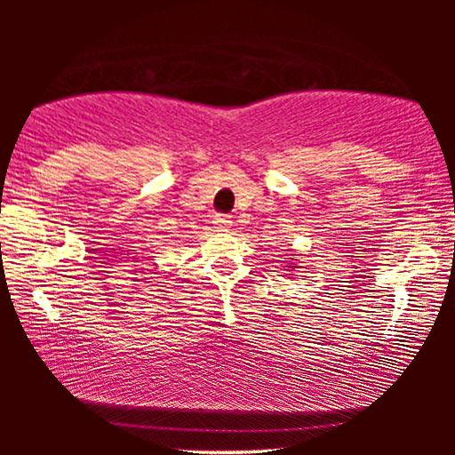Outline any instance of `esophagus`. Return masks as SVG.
<instances>
[{"label": "esophagus", "mask_w": 455, "mask_h": 455, "mask_svg": "<svg viewBox=\"0 0 455 455\" xmlns=\"http://www.w3.org/2000/svg\"><path fill=\"white\" fill-rule=\"evenodd\" d=\"M214 228H219V230H228L230 228V222H233V220H230L228 217H227V214H217V217H214Z\"/></svg>", "instance_id": "esophagus-1"}]
</instances>
